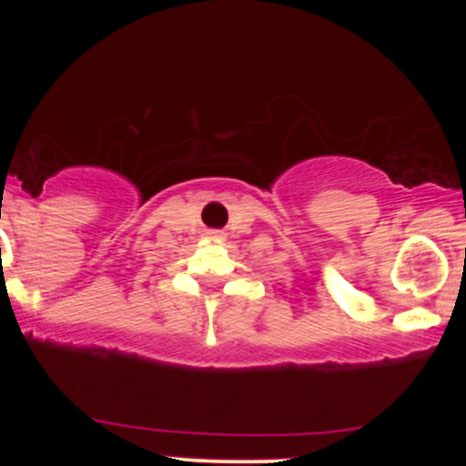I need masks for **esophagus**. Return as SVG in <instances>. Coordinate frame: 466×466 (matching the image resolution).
Instances as JSON below:
<instances>
[{
    "label": "esophagus",
    "instance_id": "esophagus-1",
    "mask_svg": "<svg viewBox=\"0 0 466 466\" xmlns=\"http://www.w3.org/2000/svg\"><path fill=\"white\" fill-rule=\"evenodd\" d=\"M210 234H217V232H210Z\"/></svg>",
    "mask_w": 466,
    "mask_h": 466
}]
</instances>
